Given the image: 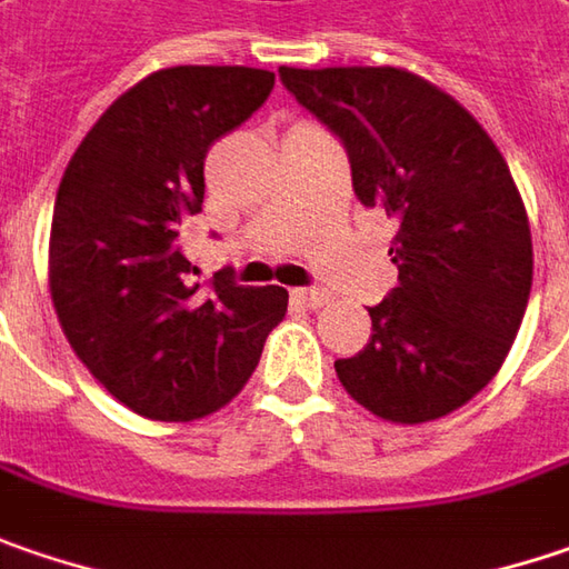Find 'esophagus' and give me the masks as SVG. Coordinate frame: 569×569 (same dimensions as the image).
I'll list each match as a JSON object with an SVG mask.
<instances>
[{
  "mask_svg": "<svg viewBox=\"0 0 569 569\" xmlns=\"http://www.w3.org/2000/svg\"><path fill=\"white\" fill-rule=\"evenodd\" d=\"M295 300H300L303 307H310V310H320V307H327L329 295L327 291H320V288H298V291H291Z\"/></svg>",
  "mask_w": 569,
  "mask_h": 569,
  "instance_id": "obj_1",
  "label": "esophagus"
}]
</instances>
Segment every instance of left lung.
Segmentation results:
<instances>
[{
	"mask_svg": "<svg viewBox=\"0 0 569 569\" xmlns=\"http://www.w3.org/2000/svg\"><path fill=\"white\" fill-rule=\"evenodd\" d=\"M346 147L365 208L397 220L400 284L368 307L371 339L336 375L365 410L429 422L493 381L531 291L522 194L490 133L439 86L397 67L278 70Z\"/></svg>",
	"mask_w": 569,
	"mask_h": 569,
	"instance_id": "1",
	"label": "left lung"
}]
</instances>
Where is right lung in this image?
<instances>
[{
    "instance_id": "add662e5",
    "label": "right lung",
    "mask_w": 569,
    "mask_h": 569,
    "mask_svg": "<svg viewBox=\"0 0 569 569\" xmlns=\"http://www.w3.org/2000/svg\"><path fill=\"white\" fill-rule=\"evenodd\" d=\"M274 72L172 67L114 101L72 153L50 223V298L72 352L133 412L191 422L227 407L284 320V288L217 271L194 284L179 230L204 157L269 99Z\"/></svg>"
}]
</instances>
